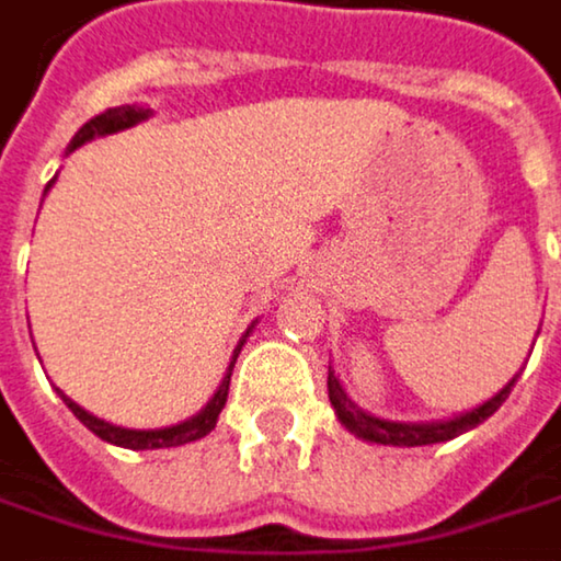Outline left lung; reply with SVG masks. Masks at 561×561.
I'll return each mask as SVG.
<instances>
[{
    "label": "left lung",
    "instance_id": "8db88e82",
    "mask_svg": "<svg viewBox=\"0 0 561 561\" xmlns=\"http://www.w3.org/2000/svg\"><path fill=\"white\" fill-rule=\"evenodd\" d=\"M516 377L493 397V400H485L482 407L469 410V413H459L453 420H436V423H397V420H380V416H370L364 413L354 400L346 397V390L340 387V380L333 377V370L327 374V393H330V407L336 410V420L350 430V433H357L360 439L367 443H383V446H430V443H446L472 426H479L482 420L493 416L510 390H513Z\"/></svg>",
    "mask_w": 561,
    "mask_h": 561
}]
</instances>
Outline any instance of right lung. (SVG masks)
<instances>
[{
  "label": "right lung",
  "mask_w": 561,
  "mask_h": 561,
  "mask_svg": "<svg viewBox=\"0 0 561 561\" xmlns=\"http://www.w3.org/2000/svg\"><path fill=\"white\" fill-rule=\"evenodd\" d=\"M151 115V108H141V105H118V108H108V112H102V115H95L92 122H85L82 128H79V135L72 138V145H68V151H76V148H82L85 141H92L95 135H115V131H125V128H131V125H138V122H145ZM51 187V184H48ZM45 187V191H48ZM251 336V327H248V333L241 336V343H238V350H234V357H231V367H228V374H225V380H221V387L215 390V397L207 400V407L201 410V413H194L191 420H184V423H174V426H164V430H125V426H112V423H105V420H99V416H92L89 410H82L76 400H68L65 393H61V400H65V407L72 410L99 439H105V443H115V446H125V449H168V446H184V443H194V439H201V436H207L215 430V423H218V416H221V410H225V403H228V390H231V370H234V360H238V354H241V346H244V340Z\"/></svg>",
  "instance_id": "obj_1"
}]
</instances>
